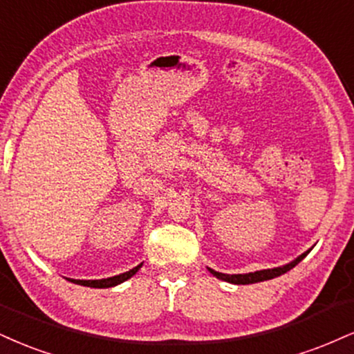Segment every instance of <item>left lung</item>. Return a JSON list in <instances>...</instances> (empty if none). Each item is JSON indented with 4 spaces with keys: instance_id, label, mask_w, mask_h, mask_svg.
Instances as JSON below:
<instances>
[{
    "instance_id": "left-lung-1",
    "label": "left lung",
    "mask_w": 354,
    "mask_h": 354,
    "mask_svg": "<svg viewBox=\"0 0 354 354\" xmlns=\"http://www.w3.org/2000/svg\"><path fill=\"white\" fill-rule=\"evenodd\" d=\"M308 254V252H306ZM306 254H301L297 261H293L292 263H288V266H283V267H277V269H267V270H259V272H250V274H237V275H229V274H221V272H216L209 269V272L214 277H218L221 280H225V282L229 283H237V285H247V283H257V282H263V280H270V279H275V277L285 274V272H288L292 269V267H295L297 263L300 261H304Z\"/></svg>"
}]
</instances>
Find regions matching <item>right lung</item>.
Returning a JSON list of instances; mask_svg holds the SVG:
<instances>
[{"label": "right lung", "mask_w": 354, "mask_h": 354, "mask_svg": "<svg viewBox=\"0 0 354 354\" xmlns=\"http://www.w3.org/2000/svg\"><path fill=\"white\" fill-rule=\"evenodd\" d=\"M140 267H142V263L140 266L133 267V269L125 272V274H120V275H115V277H109V279H102V280H71V282L74 283H79V285H84V287H93V288H107V287H115V285L125 282V280H129L131 275H135L136 272H138Z\"/></svg>", "instance_id": "obj_1"}]
</instances>
